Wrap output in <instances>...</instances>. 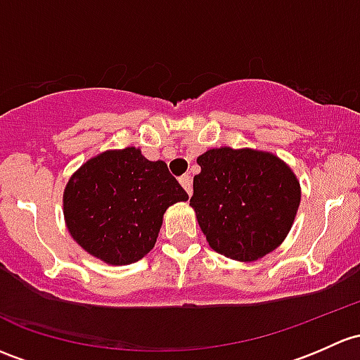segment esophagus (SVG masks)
<instances>
[{"mask_svg":"<svg viewBox=\"0 0 360 360\" xmlns=\"http://www.w3.org/2000/svg\"><path fill=\"white\" fill-rule=\"evenodd\" d=\"M179 183H181V186H183L184 190H186L188 195H191V191H193V179H191L190 174H184V176H181L179 177Z\"/></svg>","mask_w":360,"mask_h":360,"instance_id":"esophagus-1","label":"esophagus"}]
</instances>
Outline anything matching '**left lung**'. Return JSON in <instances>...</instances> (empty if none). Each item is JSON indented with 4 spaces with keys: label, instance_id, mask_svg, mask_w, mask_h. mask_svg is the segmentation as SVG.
I'll return each mask as SVG.
<instances>
[{
    "label": "left lung",
    "instance_id": "obj_1",
    "mask_svg": "<svg viewBox=\"0 0 360 360\" xmlns=\"http://www.w3.org/2000/svg\"><path fill=\"white\" fill-rule=\"evenodd\" d=\"M190 205L210 248L238 262H253L288 236L300 207V181L271 151L229 146L196 158Z\"/></svg>",
    "mask_w": 360,
    "mask_h": 360
}]
</instances>
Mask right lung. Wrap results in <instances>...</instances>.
I'll return each instance as SVG.
<instances>
[{
  "label": "right lung",
  "mask_w": 360,
  "mask_h": 360,
  "mask_svg": "<svg viewBox=\"0 0 360 360\" xmlns=\"http://www.w3.org/2000/svg\"><path fill=\"white\" fill-rule=\"evenodd\" d=\"M188 193L162 160L127 146L89 158L63 190V217L75 243L110 266L138 262L155 247L165 210Z\"/></svg>",
  "instance_id": "right-lung-1"
}]
</instances>
